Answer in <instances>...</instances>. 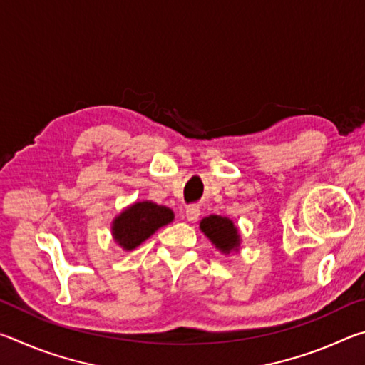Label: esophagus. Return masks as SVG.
<instances>
[{
  "instance_id": "34e87169",
  "label": "esophagus",
  "mask_w": 365,
  "mask_h": 365,
  "mask_svg": "<svg viewBox=\"0 0 365 365\" xmlns=\"http://www.w3.org/2000/svg\"><path fill=\"white\" fill-rule=\"evenodd\" d=\"M200 206H196V205H191V206H188L187 207V211H185V215H187V219L190 220V222H195V220H197L200 219Z\"/></svg>"
}]
</instances>
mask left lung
I'll return each instance as SVG.
<instances>
[{"mask_svg":"<svg viewBox=\"0 0 365 365\" xmlns=\"http://www.w3.org/2000/svg\"><path fill=\"white\" fill-rule=\"evenodd\" d=\"M200 228L215 245V248H219L220 251L230 252L238 248V230L235 228L230 219L220 217V215H209V217L201 220Z\"/></svg>","mask_w":365,"mask_h":365,"instance_id":"1","label":"left lung"}]
</instances>
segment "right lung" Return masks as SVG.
Here are the masks:
<instances>
[{"label": "right lung", "mask_w": 365, "mask_h": 365, "mask_svg": "<svg viewBox=\"0 0 365 365\" xmlns=\"http://www.w3.org/2000/svg\"><path fill=\"white\" fill-rule=\"evenodd\" d=\"M172 219L174 212L169 207L158 206L151 201L135 202L114 220V238L123 250H133Z\"/></svg>", "instance_id": "right-lung-1"}]
</instances>
